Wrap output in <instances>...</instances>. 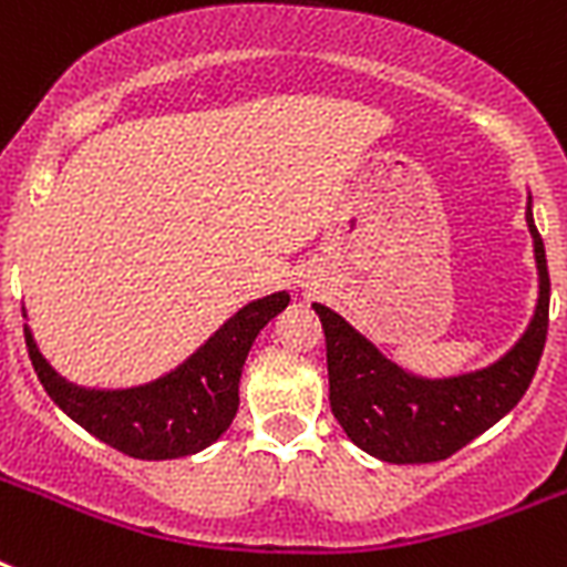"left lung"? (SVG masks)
I'll return each mask as SVG.
<instances>
[{
    "instance_id": "8db88e82",
    "label": "left lung",
    "mask_w": 567,
    "mask_h": 567,
    "mask_svg": "<svg viewBox=\"0 0 567 567\" xmlns=\"http://www.w3.org/2000/svg\"><path fill=\"white\" fill-rule=\"evenodd\" d=\"M527 229L538 270L536 311L524 336L497 362L476 371L456 377L405 371L338 311L311 302L327 336L329 405L355 447L394 465L439 462L518 405L536 377L550 311V276L545 244L533 220V196H527Z\"/></svg>"
}]
</instances>
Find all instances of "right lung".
Returning a JSON list of instances; mask_svg holds the SVG:
<instances>
[{"label":"right lung","instance_id":"obj_1","mask_svg":"<svg viewBox=\"0 0 567 567\" xmlns=\"http://www.w3.org/2000/svg\"><path fill=\"white\" fill-rule=\"evenodd\" d=\"M288 302L291 297L285 291L247 302L185 362L132 388H84L70 382L43 359L29 323L25 347L40 385L82 430L132 458H182L212 447L229 430L240 403V371L249 347ZM22 318H29L25 309Z\"/></svg>","mask_w":567,"mask_h":567}]
</instances>
